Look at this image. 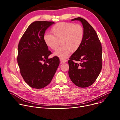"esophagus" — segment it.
Here are the masks:
<instances>
[{"instance_id":"obj_1","label":"esophagus","mask_w":120,"mask_h":120,"mask_svg":"<svg viewBox=\"0 0 120 120\" xmlns=\"http://www.w3.org/2000/svg\"><path fill=\"white\" fill-rule=\"evenodd\" d=\"M60 61L62 62V63H65L67 62V60H65V59H60Z\"/></svg>"}]
</instances>
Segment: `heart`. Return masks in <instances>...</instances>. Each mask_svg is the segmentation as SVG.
Listing matches in <instances>:
<instances>
[{"label":"heart","instance_id":"1","mask_svg":"<svg viewBox=\"0 0 120 120\" xmlns=\"http://www.w3.org/2000/svg\"><path fill=\"white\" fill-rule=\"evenodd\" d=\"M51 35H45L44 41L52 50H56L60 42L61 46L54 53V56L60 59H65L71 52L74 53L81 46L84 37L83 27L79 24L59 22L55 25L50 30Z\"/></svg>","mask_w":120,"mask_h":120}]
</instances>
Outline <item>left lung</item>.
<instances>
[{"label": "left lung", "mask_w": 120, "mask_h": 120, "mask_svg": "<svg viewBox=\"0 0 120 120\" xmlns=\"http://www.w3.org/2000/svg\"><path fill=\"white\" fill-rule=\"evenodd\" d=\"M71 20H78L82 23L84 37L81 46L68 60V74L76 86L87 87L94 83L101 70V45L96 32L86 20L77 18ZM74 60L80 63H75Z\"/></svg>", "instance_id": "8db88e82"}]
</instances>
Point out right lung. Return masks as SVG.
<instances>
[{
  "label": "right lung",
  "mask_w": 120,
  "mask_h": 120,
  "mask_svg": "<svg viewBox=\"0 0 120 120\" xmlns=\"http://www.w3.org/2000/svg\"><path fill=\"white\" fill-rule=\"evenodd\" d=\"M55 23L37 21L31 23L18 45V63L21 75L30 87L41 89L52 81L59 65L57 56L48 58L52 54L44 41L45 30Z\"/></svg>",
  "instance_id": "1"
}]
</instances>
